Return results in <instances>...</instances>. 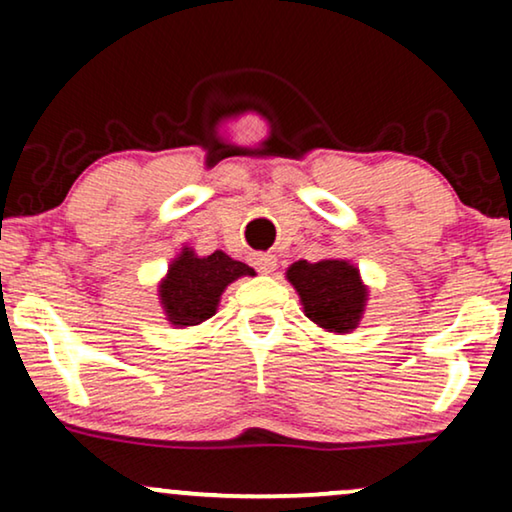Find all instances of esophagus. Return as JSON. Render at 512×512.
<instances>
[{
	"mask_svg": "<svg viewBox=\"0 0 512 512\" xmlns=\"http://www.w3.org/2000/svg\"><path fill=\"white\" fill-rule=\"evenodd\" d=\"M254 265H256L258 272H263V275H270V272L277 268V258L272 254H254Z\"/></svg>",
	"mask_w": 512,
	"mask_h": 512,
	"instance_id": "esophagus-1",
	"label": "esophagus"
}]
</instances>
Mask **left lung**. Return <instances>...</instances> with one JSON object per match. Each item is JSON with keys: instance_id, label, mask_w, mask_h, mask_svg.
<instances>
[{"instance_id": "1", "label": "left lung", "mask_w": 512, "mask_h": 512, "mask_svg": "<svg viewBox=\"0 0 512 512\" xmlns=\"http://www.w3.org/2000/svg\"><path fill=\"white\" fill-rule=\"evenodd\" d=\"M296 289L305 317L328 333H352L363 319L368 303V286L361 272L345 258L296 261L286 270Z\"/></svg>"}]
</instances>
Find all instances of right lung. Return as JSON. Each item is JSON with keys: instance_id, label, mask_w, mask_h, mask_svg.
Masks as SVG:
<instances>
[{"instance_id": "right-lung-1", "label": "right lung", "mask_w": 512, "mask_h": 512, "mask_svg": "<svg viewBox=\"0 0 512 512\" xmlns=\"http://www.w3.org/2000/svg\"><path fill=\"white\" fill-rule=\"evenodd\" d=\"M247 275L254 277L256 272L219 249L209 256H198L191 247H184L177 258H172L167 275L158 284L165 319L174 328L200 326L219 310L223 291Z\"/></svg>"}]
</instances>
